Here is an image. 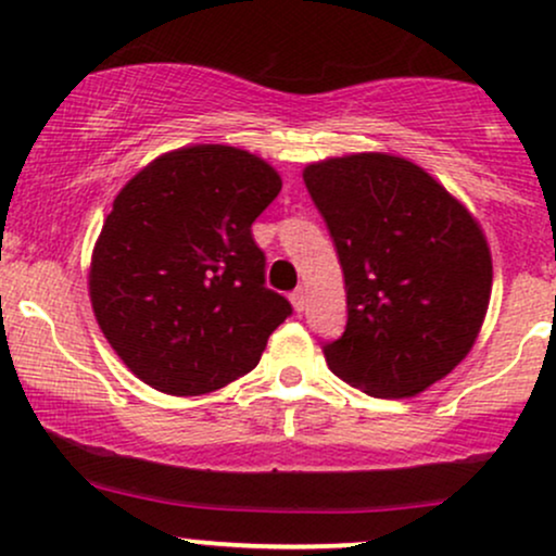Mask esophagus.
<instances>
[{"label":"esophagus","mask_w":556,"mask_h":556,"mask_svg":"<svg viewBox=\"0 0 556 556\" xmlns=\"http://www.w3.org/2000/svg\"><path fill=\"white\" fill-rule=\"evenodd\" d=\"M290 303H292V308L298 311V314H303L305 305H308V295H305L303 287H298V290L292 292V295H290Z\"/></svg>","instance_id":"1"}]
</instances>
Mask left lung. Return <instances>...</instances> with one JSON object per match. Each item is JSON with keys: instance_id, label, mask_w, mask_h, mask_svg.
Listing matches in <instances>:
<instances>
[{"instance_id": "1", "label": "left lung", "mask_w": 556, "mask_h": 556, "mask_svg": "<svg viewBox=\"0 0 556 556\" xmlns=\"http://www.w3.org/2000/svg\"><path fill=\"white\" fill-rule=\"evenodd\" d=\"M334 238L348 327L329 368L374 397H416L470 353L491 298L476 216L418 164L381 151L303 169Z\"/></svg>"}]
</instances>
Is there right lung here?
I'll use <instances>...</instances> for the list:
<instances>
[{
  "label": "right lung",
  "instance_id": "add662e5",
  "mask_svg": "<svg viewBox=\"0 0 556 556\" xmlns=\"http://www.w3.org/2000/svg\"><path fill=\"white\" fill-rule=\"evenodd\" d=\"M279 190L269 162L222 143L167 151L125 182L93 245L88 295L140 381L195 397L258 366L292 314L264 287L251 232Z\"/></svg>",
  "mask_w": 556,
  "mask_h": 556
}]
</instances>
